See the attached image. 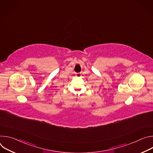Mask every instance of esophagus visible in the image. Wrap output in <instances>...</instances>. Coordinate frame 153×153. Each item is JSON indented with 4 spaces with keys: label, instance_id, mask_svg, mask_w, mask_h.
<instances>
[{
    "label": "esophagus",
    "instance_id": "34e87169",
    "mask_svg": "<svg viewBox=\"0 0 153 153\" xmlns=\"http://www.w3.org/2000/svg\"><path fill=\"white\" fill-rule=\"evenodd\" d=\"M81 73H76V76H77V77H80L81 76Z\"/></svg>",
    "mask_w": 153,
    "mask_h": 153
}]
</instances>
